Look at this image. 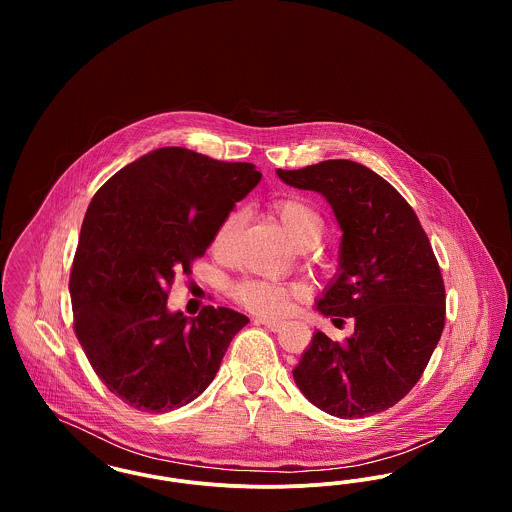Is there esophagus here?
I'll list each match as a JSON object with an SVG mask.
<instances>
[{"instance_id": "34e87169", "label": "esophagus", "mask_w": 512, "mask_h": 512, "mask_svg": "<svg viewBox=\"0 0 512 512\" xmlns=\"http://www.w3.org/2000/svg\"><path fill=\"white\" fill-rule=\"evenodd\" d=\"M257 322H259V324H263V326H267L268 330H272V332H276V330L284 324L280 318L272 317H259L257 318Z\"/></svg>"}]
</instances>
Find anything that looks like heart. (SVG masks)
<instances>
[{"instance_id":"obj_1","label":"heart","mask_w":512,"mask_h":512,"mask_svg":"<svg viewBox=\"0 0 512 512\" xmlns=\"http://www.w3.org/2000/svg\"><path fill=\"white\" fill-rule=\"evenodd\" d=\"M276 217L284 224L288 230L290 238L301 249H309L322 240L324 236V219L318 213L317 209L307 203L301 197H282L274 201L272 205ZM244 224V213L242 211H232L222 220L219 228L215 230L211 247L213 251L226 257L232 251L234 240L238 236V230ZM236 299L251 311L263 313V315H282L290 309L293 299L301 295L299 286L292 284H280L272 280H263V278H249L240 282L234 288Z\"/></svg>"}]
</instances>
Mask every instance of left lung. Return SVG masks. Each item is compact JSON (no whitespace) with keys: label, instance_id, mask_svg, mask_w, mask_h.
<instances>
[{"label":"left lung","instance_id":"left-lung-1","mask_svg":"<svg viewBox=\"0 0 512 512\" xmlns=\"http://www.w3.org/2000/svg\"><path fill=\"white\" fill-rule=\"evenodd\" d=\"M276 174L330 203L340 267L315 309L334 324L355 322L345 343L317 330L293 380L332 416L382 413L413 390L443 332L445 288L430 240L405 197L365 165L330 159Z\"/></svg>","mask_w":512,"mask_h":512}]
</instances>
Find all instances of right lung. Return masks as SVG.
Returning <instances> with one entry per match:
<instances>
[{"instance_id":"right-lung-1","label":"right lung","mask_w":512,"mask_h":512,"mask_svg":"<svg viewBox=\"0 0 512 512\" xmlns=\"http://www.w3.org/2000/svg\"><path fill=\"white\" fill-rule=\"evenodd\" d=\"M261 176L251 163L161 147L111 176L88 205L69 280L74 332L99 380L130 407L169 413L194 401L249 322L211 305L184 317L167 299Z\"/></svg>"}]
</instances>
